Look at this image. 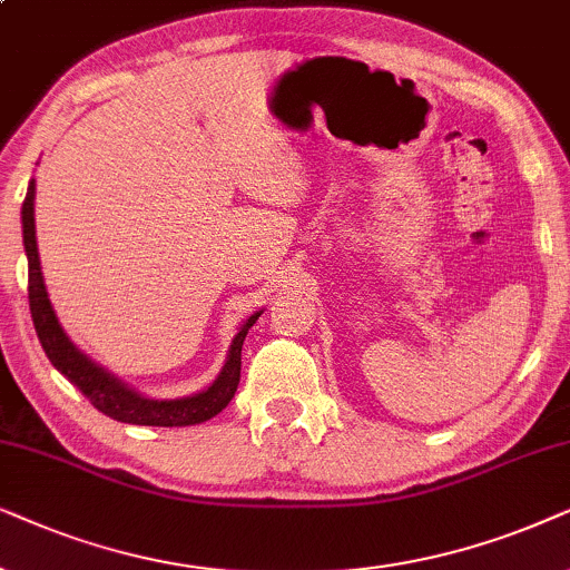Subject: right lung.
Returning <instances> with one entry per match:
<instances>
[{
  "instance_id": "right-lung-1",
  "label": "right lung",
  "mask_w": 570,
  "mask_h": 570,
  "mask_svg": "<svg viewBox=\"0 0 570 570\" xmlns=\"http://www.w3.org/2000/svg\"><path fill=\"white\" fill-rule=\"evenodd\" d=\"M36 181L30 179L28 195L22 200V245H26L28 255V302H30V317H33L38 341H41L43 352H47L49 362L62 373L72 385H78L82 396L94 404L98 412L117 422L127 424H148V428H187V424H200L216 416L226 404L234 399V391L239 385V370H242V344H245L247 331L261 317V313L249 315L245 325H242L237 336L232 341L229 354H226L224 370L218 373L214 383L206 391L193 393L185 399H148L140 396L138 391L127 389L125 383L117 381L96 362H90L78 346L67 338L62 325L57 321L55 307H51L47 284H43L41 261H38V245H36Z\"/></svg>"
}]
</instances>
